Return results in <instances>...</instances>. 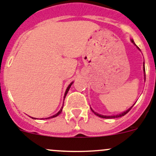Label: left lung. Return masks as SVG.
<instances>
[{
	"label": "left lung",
	"instance_id": "left-lung-1",
	"mask_svg": "<svg viewBox=\"0 0 156 156\" xmlns=\"http://www.w3.org/2000/svg\"><path fill=\"white\" fill-rule=\"evenodd\" d=\"M131 41H132V43H133V44H135V45H136V44H135V43H134V41H133V40L131 39ZM137 47V48L139 49V50H140V49H139L138 47ZM143 70H144V75H145V78H146V73H145V72H146V70H145V65H144ZM133 106H134V105H133ZM133 106H131V107H130L129 109H128L126 111H125V112H122V113L118 114V115H101V114H99V113H97V112H94V111H93V109H92V108H90V109H91V110L93 111V112H94L95 115H98V116H99V117H101V118H105V119H114V118H119V117H122V116H123V115H125L126 114L128 113L130 109H132V107H133Z\"/></svg>",
	"mask_w": 156,
	"mask_h": 156
}]
</instances>
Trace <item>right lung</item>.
<instances>
[{
	"label": "right lung",
	"mask_w": 156,
	"mask_h": 156,
	"mask_svg": "<svg viewBox=\"0 0 156 156\" xmlns=\"http://www.w3.org/2000/svg\"><path fill=\"white\" fill-rule=\"evenodd\" d=\"M73 82H72V83H70V84H69V86H68L67 89H66V92H65V94H64V99H65V97H66V94H67L68 91H69V88H70L71 85H72V84H73ZM63 106H62V108H61V109H60V111H59V112H57V114H55V115H53V116H50V117H49V118H48V119H50V118H54V117H56V116H57V115H60V113H61V112H62V109H63ZM33 119H34V118H33Z\"/></svg>",
	"instance_id": "obj_1"
}]
</instances>
